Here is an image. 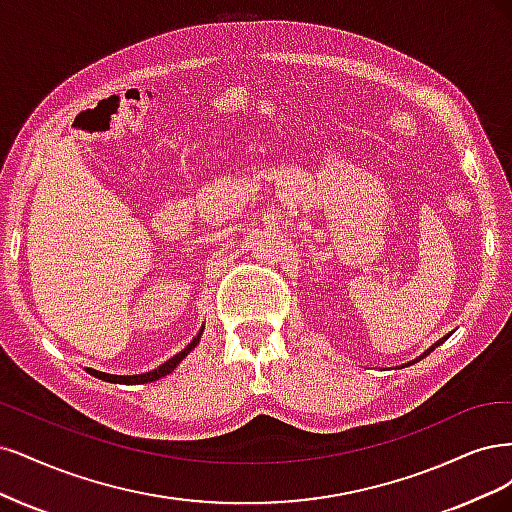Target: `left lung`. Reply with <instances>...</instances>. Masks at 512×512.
<instances>
[{"label":"left lung","instance_id":"left-lung-1","mask_svg":"<svg viewBox=\"0 0 512 512\" xmlns=\"http://www.w3.org/2000/svg\"><path fill=\"white\" fill-rule=\"evenodd\" d=\"M449 336H451V334H447V336H442V338H440V340H438V342H434V344H432V346H430V349H427V351H425V353H421V355H419V357H417V359H412V361H408V364H402V366H400V368H406V366H412V364H417V361H421V359H423V357H427V355H430V353H432V351H434V349H436V346H440V344H442V342H444V340H447V338H449ZM400 368H395V370H400Z\"/></svg>","mask_w":512,"mask_h":512}]
</instances>
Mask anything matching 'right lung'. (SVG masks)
<instances>
[{
  "label": "right lung",
  "instance_id": "1",
  "mask_svg": "<svg viewBox=\"0 0 512 512\" xmlns=\"http://www.w3.org/2000/svg\"><path fill=\"white\" fill-rule=\"evenodd\" d=\"M202 334H204V325H202V329L200 332H197V336L185 346L183 351L180 353H176L174 357H170L168 361H163V364L159 366V368H155V370H151V372H144V374H108V372H100V370H93V368H85L91 376H95V378H102V381H106V383H123V385H136V383H153V381H159V378H163V376H168V374H172L174 372V368L180 364V361H183L197 344H200V340H202Z\"/></svg>",
  "mask_w": 512,
  "mask_h": 512
}]
</instances>
